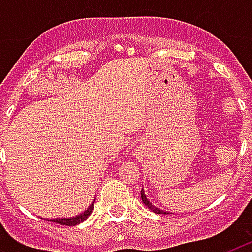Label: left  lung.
Masks as SVG:
<instances>
[{"label": "left lung", "instance_id": "left-lung-1", "mask_svg": "<svg viewBox=\"0 0 252 252\" xmlns=\"http://www.w3.org/2000/svg\"><path fill=\"white\" fill-rule=\"evenodd\" d=\"M140 197H142L143 204L147 206L150 211H153L154 213H159V215H160V213H164V215H166V212L162 211V209H159V208H157L155 205H153V204H151V202L147 200V197H146V194H144V190L143 189H142V191H140Z\"/></svg>", "mask_w": 252, "mask_h": 252}]
</instances>
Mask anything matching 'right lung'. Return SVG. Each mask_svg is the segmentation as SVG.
<instances>
[{
	"label": "right lung",
	"instance_id": "add662e5",
	"mask_svg": "<svg viewBox=\"0 0 252 252\" xmlns=\"http://www.w3.org/2000/svg\"><path fill=\"white\" fill-rule=\"evenodd\" d=\"M95 201V200H94ZM94 201L90 204L88 209L85 212H82L81 215H78L75 217H62V219H48V221H54L57 222V224H61V225H78L79 222L85 221L89 216H90V213L93 212V208H94Z\"/></svg>",
	"mask_w": 252,
	"mask_h": 252
}]
</instances>
